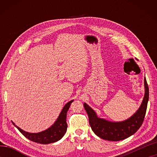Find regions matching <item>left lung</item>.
Listing matches in <instances>:
<instances>
[{
  "label": "left lung",
  "mask_w": 157,
  "mask_h": 157,
  "mask_svg": "<svg viewBox=\"0 0 157 157\" xmlns=\"http://www.w3.org/2000/svg\"><path fill=\"white\" fill-rule=\"evenodd\" d=\"M144 87V97L139 109L131 117L123 121L113 122L101 118L91 107L84 102V107L88 114L89 124L93 132L101 139L111 141H119L134 134L142 125L147 109L149 89L145 78Z\"/></svg>",
  "instance_id": "8db88e82"
}]
</instances>
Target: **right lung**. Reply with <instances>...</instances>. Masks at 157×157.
<instances>
[{"mask_svg": "<svg viewBox=\"0 0 157 157\" xmlns=\"http://www.w3.org/2000/svg\"><path fill=\"white\" fill-rule=\"evenodd\" d=\"M73 100H70L66 103L53 124H52L49 128L42 132L37 133L25 132L16 125L13 121H12V123L19 130V132L23 136L32 141L41 143V144H49V143L57 142L62 139L67 130L68 126L66 123V113H67L68 109Z\"/></svg>", "mask_w": 157, "mask_h": 157, "instance_id": "add662e5", "label": "right lung"}]
</instances>
